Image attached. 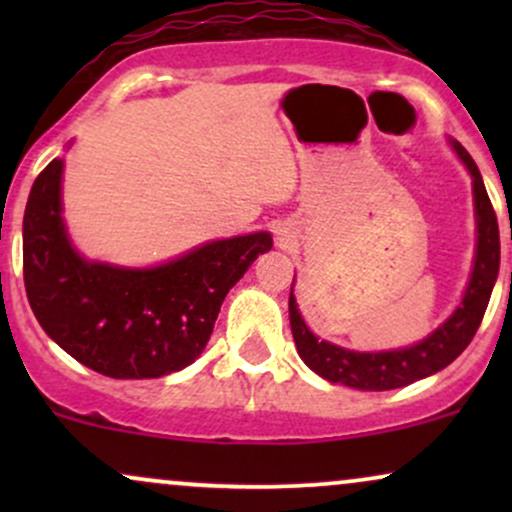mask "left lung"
<instances>
[{"instance_id": "left-lung-1", "label": "left lung", "mask_w": 512, "mask_h": 512, "mask_svg": "<svg viewBox=\"0 0 512 512\" xmlns=\"http://www.w3.org/2000/svg\"><path fill=\"white\" fill-rule=\"evenodd\" d=\"M450 144L469 173H472L474 214H477V257H474L472 279H469L462 303L457 305L455 313L436 332L428 334L424 342L409 346V349L361 354V351H349L325 342V339H317L303 322L301 313H298L291 284L289 317L293 342H296V349L305 366L315 370L325 380H330V383L370 392L411 385L416 380L426 378V375H433L450 366L477 334L481 317H484L486 305H489L493 284H496L498 264H501V238H498L496 211H493L491 199L486 195L477 163L460 142Z\"/></svg>"}]
</instances>
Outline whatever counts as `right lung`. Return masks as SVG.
I'll list each match as a JSON object with an SVG mask.
<instances>
[{"label":"right lung","mask_w":512,"mask_h":512,"mask_svg":"<svg viewBox=\"0 0 512 512\" xmlns=\"http://www.w3.org/2000/svg\"><path fill=\"white\" fill-rule=\"evenodd\" d=\"M62 161L38 175L23 214V284L40 327L96 373L161 378L190 366L207 346L231 286L269 233L214 240L151 269L88 262L62 221Z\"/></svg>","instance_id":"obj_1"}]
</instances>
